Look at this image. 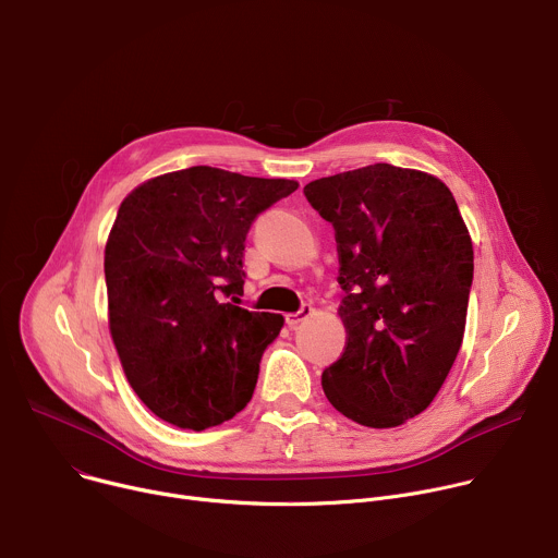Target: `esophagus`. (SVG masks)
<instances>
[{"instance_id": "34e87169", "label": "esophagus", "mask_w": 558, "mask_h": 558, "mask_svg": "<svg viewBox=\"0 0 558 558\" xmlns=\"http://www.w3.org/2000/svg\"><path fill=\"white\" fill-rule=\"evenodd\" d=\"M313 306L311 304H302L300 306V311H295V313H287L284 315V320H287V325L291 327V329H295L300 323H304L306 320V317H311L313 315Z\"/></svg>"}]
</instances>
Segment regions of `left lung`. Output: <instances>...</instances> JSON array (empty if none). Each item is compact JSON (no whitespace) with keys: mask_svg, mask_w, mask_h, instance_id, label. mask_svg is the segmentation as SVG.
Wrapping results in <instances>:
<instances>
[{"mask_svg":"<svg viewBox=\"0 0 558 558\" xmlns=\"http://www.w3.org/2000/svg\"><path fill=\"white\" fill-rule=\"evenodd\" d=\"M336 229L347 347L323 373L327 400L368 428L430 407L459 353L472 241L435 177L375 163L304 187Z\"/></svg>","mask_w":558,"mask_h":558,"instance_id":"1","label":"left lung"}]
</instances>
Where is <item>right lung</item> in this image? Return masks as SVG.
Wrapping results in <instances>:
<instances>
[{"instance_id":"obj_1","label":"right lung","mask_w":558,"mask_h":558,"mask_svg":"<svg viewBox=\"0 0 558 558\" xmlns=\"http://www.w3.org/2000/svg\"><path fill=\"white\" fill-rule=\"evenodd\" d=\"M295 190L287 179L196 166L149 179L121 203L104 263L110 333L156 417L205 430L252 400L284 317L238 306L245 238Z\"/></svg>"}]
</instances>
